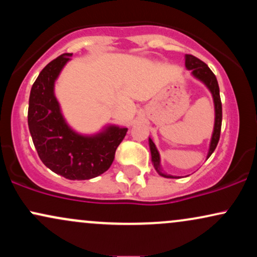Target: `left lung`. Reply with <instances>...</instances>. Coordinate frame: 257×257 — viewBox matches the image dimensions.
I'll return each mask as SVG.
<instances>
[{
    "mask_svg": "<svg viewBox=\"0 0 257 257\" xmlns=\"http://www.w3.org/2000/svg\"><path fill=\"white\" fill-rule=\"evenodd\" d=\"M185 65L188 70L192 71V75L194 77H197L202 82H204L206 87L209 88V90H210L211 94H213L214 104H215V125H214L213 138H211V143H210V149H209V153H208V158H209L211 156V153L215 151V149H216L217 144H219L220 134H221V123H222V104H221V99H220L219 83H217L216 77H215L213 71L209 69L208 65H206L204 61L200 60V59L194 57V55H191V54L186 55ZM150 149H151L152 162H153V166H155V169L157 170L162 176H164V178H173V176L166 175V174L162 173L161 166H159V153L151 139H150Z\"/></svg>",
    "mask_w": 257,
    "mask_h": 257,
    "instance_id": "8db88e82",
    "label": "left lung"
}]
</instances>
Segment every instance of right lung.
<instances>
[{
  "label": "right lung",
  "instance_id": "1",
  "mask_svg": "<svg viewBox=\"0 0 257 257\" xmlns=\"http://www.w3.org/2000/svg\"><path fill=\"white\" fill-rule=\"evenodd\" d=\"M71 55L65 53L40 72L31 88L28 123L44 166L69 180H88L111 167L128 129L110 126L95 137H82L67 126L54 96V82Z\"/></svg>",
  "mask_w": 257,
  "mask_h": 257
}]
</instances>
